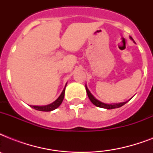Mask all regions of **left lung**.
Listing matches in <instances>:
<instances>
[{
	"label": "left lung",
	"mask_w": 153,
	"mask_h": 153,
	"mask_svg": "<svg viewBox=\"0 0 153 153\" xmlns=\"http://www.w3.org/2000/svg\"><path fill=\"white\" fill-rule=\"evenodd\" d=\"M130 38L132 39V37H130ZM86 93H87V95H88L91 102H92L94 105H96V106H98V107H100V108H104V109H115V108H119V107L122 106V105H124L126 104V102H121V103H118V104H105V103H103V102H100V101L97 100V99H96V98H94L92 94H91V93L90 92L88 88L86 87Z\"/></svg>",
	"instance_id": "obj_1"
}]
</instances>
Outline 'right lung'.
Listing matches in <instances>:
<instances>
[{"label": "right lung", "mask_w": 153, "mask_h": 153, "mask_svg": "<svg viewBox=\"0 0 153 153\" xmlns=\"http://www.w3.org/2000/svg\"><path fill=\"white\" fill-rule=\"evenodd\" d=\"M66 86H67V84H66ZM65 88H66V86H65ZM65 88L63 89V91L61 93L60 96L59 98L56 99L54 102H52L51 104H49L48 105H44V106H38V105H30L32 108H34L35 109H36V110H39V111H45V112H48V111H51V110H54L56 108L59 106L61 103H62V100H63V98H64V94H65Z\"/></svg>", "instance_id": "1"}]
</instances>
